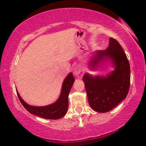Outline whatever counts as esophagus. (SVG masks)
I'll return each mask as SVG.
<instances>
[{
	"label": "esophagus",
	"instance_id": "obj_1",
	"mask_svg": "<svg viewBox=\"0 0 146 146\" xmlns=\"http://www.w3.org/2000/svg\"><path fill=\"white\" fill-rule=\"evenodd\" d=\"M81 70H82V69H81L80 66L79 65H76V66H74L73 68V74L75 76L79 75V74L80 73Z\"/></svg>",
	"mask_w": 146,
	"mask_h": 146
}]
</instances>
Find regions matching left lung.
<instances>
[{"label":"left lung","mask_w":146,"mask_h":146,"mask_svg":"<svg viewBox=\"0 0 146 146\" xmlns=\"http://www.w3.org/2000/svg\"><path fill=\"white\" fill-rule=\"evenodd\" d=\"M109 62L114 70L105 76H94L85 73L83 76L85 89L90 107L98 113L112 110L126 98L130 85V66L118 41L109 39L105 50L92 53L89 62L92 70Z\"/></svg>","instance_id":"8db88e82"}]
</instances>
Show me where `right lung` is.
<instances>
[{
    "instance_id": "add662e5",
    "label": "right lung",
    "mask_w": 146,
    "mask_h": 146,
    "mask_svg": "<svg viewBox=\"0 0 146 146\" xmlns=\"http://www.w3.org/2000/svg\"><path fill=\"white\" fill-rule=\"evenodd\" d=\"M74 81L72 73L70 72L64 80L61 92L58 100L54 103L46 106L36 107L30 105L23 100L17 90V93L23 106L30 113L47 119H58L63 117L67 113L68 107V95Z\"/></svg>"
}]
</instances>
